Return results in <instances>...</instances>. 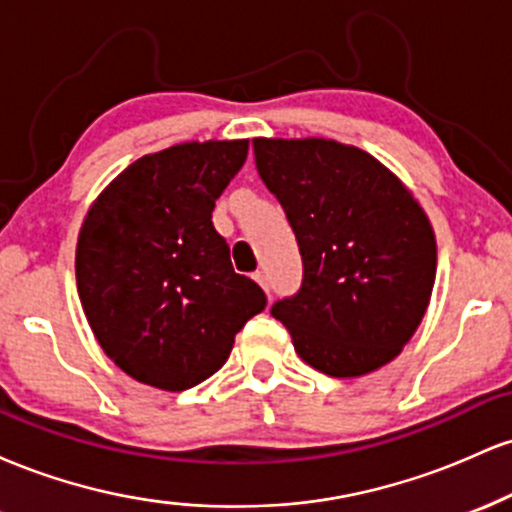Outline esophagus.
Returning <instances> with one entry per match:
<instances>
[{"instance_id": "1", "label": "esophagus", "mask_w": 512, "mask_h": 512, "mask_svg": "<svg viewBox=\"0 0 512 512\" xmlns=\"http://www.w3.org/2000/svg\"><path fill=\"white\" fill-rule=\"evenodd\" d=\"M252 279H255L257 284H260L262 289L269 293V281H267V274H264V272H255V276H252Z\"/></svg>"}]
</instances>
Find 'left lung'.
<instances>
[{
  "instance_id": "obj_1",
  "label": "left lung",
  "mask_w": 512,
  "mask_h": 512,
  "mask_svg": "<svg viewBox=\"0 0 512 512\" xmlns=\"http://www.w3.org/2000/svg\"><path fill=\"white\" fill-rule=\"evenodd\" d=\"M255 163L286 211L303 286L272 305L308 366L358 378L402 354L436 281L426 211L375 156L334 139H252Z\"/></svg>"
}]
</instances>
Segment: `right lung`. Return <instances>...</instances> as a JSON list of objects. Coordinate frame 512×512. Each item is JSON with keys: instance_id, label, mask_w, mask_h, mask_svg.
Segmentation results:
<instances>
[{"instance_id": "add662e5", "label": "right lung", "mask_w": 512, "mask_h": 512, "mask_svg": "<svg viewBox=\"0 0 512 512\" xmlns=\"http://www.w3.org/2000/svg\"><path fill=\"white\" fill-rule=\"evenodd\" d=\"M248 139L137 158L96 197L76 243V289L101 349L129 378L182 392L214 375L267 298L233 272L214 202Z\"/></svg>"}]
</instances>
